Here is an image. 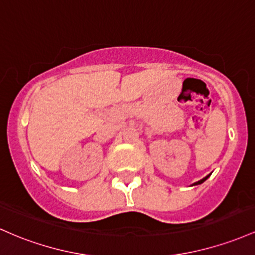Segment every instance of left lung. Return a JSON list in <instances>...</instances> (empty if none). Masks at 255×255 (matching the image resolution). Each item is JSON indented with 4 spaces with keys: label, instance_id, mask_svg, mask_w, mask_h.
Segmentation results:
<instances>
[{
    "label": "left lung",
    "instance_id": "left-lung-1",
    "mask_svg": "<svg viewBox=\"0 0 255 255\" xmlns=\"http://www.w3.org/2000/svg\"><path fill=\"white\" fill-rule=\"evenodd\" d=\"M210 176H211V174H208V176H206V177H205V178L200 179V181H199V182H195V183H194V184H193V185H197V184H201V183H204V182L206 181V179H207V178H208V177H210Z\"/></svg>",
    "mask_w": 255,
    "mask_h": 255
}]
</instances>
